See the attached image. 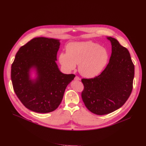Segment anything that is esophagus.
Returning <instances> with one entry per match:
<instances>
[{
    "instance_id": "esophagus-1",
    "label": "esophagus",
    "mask_w": 146,
    "mask_h": 146,
    "mask_svg": "<svg viewBox=\"0 0 146 146\" xmlns=\"http://www.w3.org/2000/svg\"><path fill=\"white\" fill-rule=\"evenodd\" d=\"M74 80H80V78L79 77H78V76H76L74 77Z\"/></svg>"
}]
</instances>
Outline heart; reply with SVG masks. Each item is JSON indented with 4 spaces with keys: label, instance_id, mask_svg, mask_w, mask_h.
I'll use <instances>...</instances> for the list:
<instances>
[{
    "label": "heart",
    "instance_id": "b5f03b06",
    "mask_svg": "<svg viewBox=\"0 0 146 146\" xmlns=\"http://www.w3.org/2000/svg\"><path fill=\"white\" fill-rule=\"evenodd\" d=\"M66 53L59 55V62L64 69L70 72L79 64V72L87 78L99 75L109 60L104 48L92 41L73 42L67 44Z\"/></svg>",
    "mask_w": 146,
    "mask_h": 146
}]
</instances>
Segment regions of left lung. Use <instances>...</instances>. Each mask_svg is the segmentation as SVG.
Returning <instances> with one entry per match:
<instances>
[{"label": "left lung", "mask_w": 146, "mask_h": 146, "mask_svg": "<svg viewBox=\"0 0 146 146\" xmlns=\"http://www.w3.org/2000/svg\"><path fill=\"white\" fill-rule=\"evenodd\" d=\"M111 44L109 63L98 76L82 79V100L89 111L98 115L119 109L127 100L133 89L134 66L130 53L114 38L107 37Z\"/></svg>", "instance_id": "obj_1"}]
</instances>
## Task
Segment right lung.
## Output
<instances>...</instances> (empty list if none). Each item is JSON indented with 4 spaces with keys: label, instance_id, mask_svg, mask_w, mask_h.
Segmentation results:
<instances>
[{
    "label": "right lung",
    "instance_id": "right-lung-1",
    "mask_svg": "<svg viewBox=\"0 0 146 146\" xmlns=\"http://www.w3.org/2000/svg\"><path fill=\"white\" fill-rule=\"evenodd\" d=\"M59 40L36 37L22 46L11 67L13 90L26 108L33 111L47 113L55 110L63 98L67 85L74 78L59 69L56 61ZM34 69L37 76L30 78Z\"/></svg>",
    "mask_w": 146,
    "mask_h": 146
}]
</instances>
